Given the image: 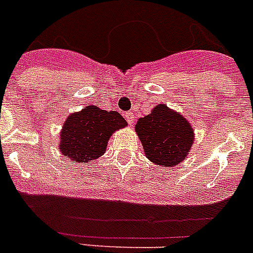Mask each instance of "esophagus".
<instances>
[{
	"mask_svg": "<svg viewBox=\"0 0 253 253\" xmlns=\"http://www.w3.org/2000/svg\"><path fill=\"white\" fill-rule=\"evenodd\" d=\"M125 117H126L127 122L130 123V125H132V123H133V113H132V112H127V113L125 114Z\"/></svg>",
	"mask_w": 253,
	"mask_h": 253,
	"instance_id": "obj_1",
	"label": "esophagus"
}]
</instances>
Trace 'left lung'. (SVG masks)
Instances as JSON below:
<instances>
[{
    "label": "left lung",
    "instance_id": "8db88e82",
    "mask_svg": "<svg viewBox=\"0 0 253 253\" xmlns=\"http://www.w3.org/2000/svg\"><path fill=\"white\" fill-rule=\"evenodd\" d=\"M146 157L162 167L180 163L193 143L190 123L166 105L159 104L150 114L140 118L135 127Z\"/></svg>",
    "mask_w": 253,
    "mask_h": 253
}]
</instances>
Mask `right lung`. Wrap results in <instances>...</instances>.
Listing matches in <instances>:
<instances>
[{
	"label": "right lung",
	"instance_id": "1",
	"mask_svg": "<svg viewBox=\"0 0 253 253\" xmlns=\"http://www.w3.org/2000/svg\"><path fill=\"white\" fill-rule=\"evenodd\" d=\"M127 123L120 113L88 105L80 113L71 114L60 133V152L76 162L86 163L103 156L114 131Z\"/></svg>",
	"mask_w": 253,
	"mask_h": 253
}]
</instances>
